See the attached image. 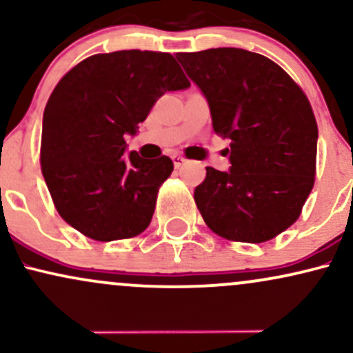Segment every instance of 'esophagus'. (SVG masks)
I'll use <instances>...</instances> for the list:
<instances>
[{
    "mask_svg": "<svg viewBox=\"0 0 353 353\" xmlns=\"http://www.w3.org/2000/svg\"><path fill=\"white\" fill-rule=\"evenodd\" d=\"M171 159H172V163H174V168H181V165L185 163L184 157L179 156V154H172Z\"/></svg>",
    "mask_w": 353,
    "mask_h": 353,
    "instance_id": "34e87169",
    "label": "esophagus"
}]
</instances>
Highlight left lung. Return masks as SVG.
I'll use <instances>...</instances> for the list:
<instances>
[{"instance_id":"obj_1","label":"left lung","mask_w":353,"mask_h":353,"mask_svg":"<svg viewBox=\"0 0 353 353\" xmlns=\"http://www.w3.org/2000/svg\"><path fill=\"white\" fill-rule=\"evenodd\" d=\"M176 58L208 99L214 132L230 141L229 171L205 168L197 209L221 237L270 241L297 221L314 188L319 131L309 99L257 52L212 48Z\"/></svg>"}]
</instances>
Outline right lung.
<instances>
[{"label": "right lung", "instance_id": "obj_1", "mask_svg": "<svg viewBox=\"0 0 353 353\" xmlns=\"http://www.w3.org/2000/svg\"><path fill=\"white\" fill-rule=\"evenodd\" d=\"M190 83L169 52L94 54L59 81L43 114L41 171L59 216L94 241L134 237L151 222L168 156L128 152L157 99Z\"/></svg>", "mask_w": 353, "mask_h": 353}]
</instances>
